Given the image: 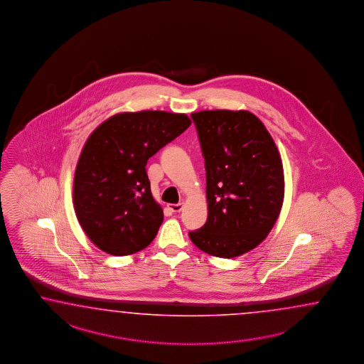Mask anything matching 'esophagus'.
Returning a JSON list of instances; mask_svg holds the SVG:
<instances>
[{
	"label": "esophagus",
	"instance_id": "1",
	"mask_svg": "<svg viewBox=\"0 0 364 364\" xmlns=\"http://www.w3.org/2000/svg\"><path fill=\"white\" fill-rule=\"evenodd\" d=\"M168 208H169L172 212H175V213H176V212H180V210L183 209V203H177V204H169Z\"/></svg>",
	"mask_w": 364,
	"mask_h": 364
}]
</instances>
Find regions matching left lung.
Instances as JSON below:
<instances>
[{
	"label": "left lung",
	"mask_w": 364,
	"mask_h": 364,
	"mask_svg": "<svg viewBox=\"0 0 364 364\" xmlns=\"http://www.w3.org/2000/svg\"><path fill=\"white\" fill-rule=\"evenodd\" d=\"M191 117L205 160L208 218L189 238L210 256H241L265 240L279 216L285 178L278 148L249 111Z\"/></svg>",
	"instance_id": "8db88e82"
}]
</instances>
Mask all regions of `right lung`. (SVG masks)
I'll return each mask as SVG.
<instances>
[{
  "mask_svg": "<svg viewBox=\"0 0 364 364\" xmlns=\"http://www.w3.org/2000/svg\"><path fill=\"white\" fill-rule=\"evenodd\" d=\"M191 126L186 114H117L94 129L80 152L73 198L79 224L100 250L128 256L147 247L163 223L147 160Z\"/></svg>",
  "mask_w": 364,
  "mask_h": 364,
  "instance_id": "obj_1",
  "label": "right lung"
}]
</instances>
